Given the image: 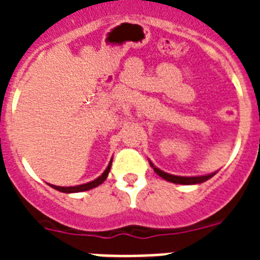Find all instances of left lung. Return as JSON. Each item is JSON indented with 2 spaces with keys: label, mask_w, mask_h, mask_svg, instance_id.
Here are the masks:
<instances>
[{
  "label": "left lung",
  "mask_w": 260,
  "mask_h": 260,
  "mask_svg": "<svg viewBox=\"0 0 260 260\" xmlns=\"http://www.w3.org/2000/svg\"><path fill=\"white\" fill-rule=\"evenodd\" d=\"M150 165L152 167V169L155 171L156 174L164 178L165 181L168 182H172V183H176V185H198V183H203L206 182L207 180L212 178L217 171L213 172V173L210 174H203V176H176V174H171V173H167V172L161 171V169H158L156 165H153V162L151 160H148Z\"/></svg>",
  "instance_id": "1"
}]
</instances>
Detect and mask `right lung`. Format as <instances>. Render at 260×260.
<instances>
[{"mask_svg":"<svg viewBox=\"0 0 260 260\" xmlns=\"http://www.w3.org/2000/svg\"><path fill=\"white\" fill-rule=\"evenodd\" d=\"M112 161H113V157L110 158L109 164H108L107 169L103 172L98 178H95L93 181H89L87 183H82V185H77V186H56V185H52V183H48L50 187H53L54 190L57 191H61V192H66V194H71V192H82V191H87V190H91V189H95L98 187L99 185H102L105 180H107L108 174L110 172V167H112Z\"/></svg>","mask_w":260,"mask_h":260,"instance_id":"obj_1","label":"right lung"}]
</instances>
